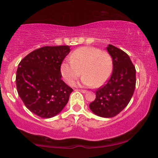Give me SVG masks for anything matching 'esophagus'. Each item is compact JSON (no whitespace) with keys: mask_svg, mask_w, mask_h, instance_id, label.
<instances>
[{"mask_svg":"<svg viewBox=\"0 0 158 158\" xmlns=\"http://www.w3.org/2000/svg\"><path fill=\"white\" fill-rule=\"evenodd\" d=\"M77 91H79V92H82V93H87L88 92L86 90H83V89H77Z\"/></svg>","mask_w":158,"mask_h":158,"instance_id":"obj_1","label":"esophagus"}]
</instances>
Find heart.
Returning <instances> with one entry per match:
<instances>
[{
	"label": "heart",
	"mask_w": 158,
	"mask_h": 158,
	"mask_svg": "<svg viewBox=\"0 0 158 158\" xmlns=\"http://www.w3.org/2000/svg\"><path fill=\"white\" fill-rule=\"evenodd\" d=\"M113 70V59L106 51L93 47H82L75 50L69 61H64L60 72L65 82L72 85L81 76V82L85 86L98 88L105 83Z\"/></svg>",
	"instance_id": "1"
}]
</instances>
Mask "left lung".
Returning a JSON list of instances; mask_svg holds the SVG:
<instances>
[{
	"label": "left lung",
	"instance_id": "obj_1",
	"mask_svg": "<svg viewBox=\"0 0 158 158\" xmlns=\"http://www.w3.org/2000/svg\"><path fill=\"white\" fill-rule=\"evenodd\" d=\"M107 51L113 59V73L107 83L96 90V98L89 107L104 118L119 114L130 101L135 88V68L130 57L118 48L109 44Z\"/></svg>",
	"mask_w": 158,
	"mask_h": 158
}]
</instances>
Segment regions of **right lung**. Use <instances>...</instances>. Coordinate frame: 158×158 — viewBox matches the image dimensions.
I'll return each mask as SVG.
<instances>
[{
    "instance_id": "obj_1",
    "label": "right lung",
    "mask_w": 158,
    "mask_h": 158,
    "mask_svg": "<svg viewBox=\"0 0 158 158\" xmlns=\"http://www.w3.org/2000/svg\"><path fill=\"white\" fill-rule=\"evenodd\" d=\"M69 46H44L26 56L18 66L17 92L25 106L41 118L59 114L73 89L61 79L60 66Z\"/></svg>"
}]
</instances>
